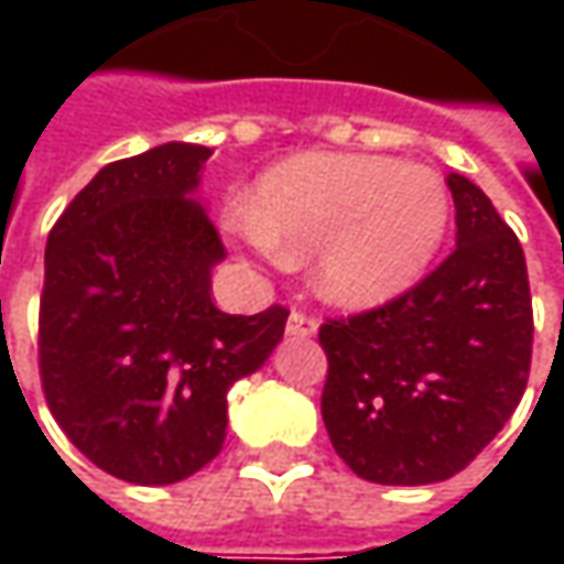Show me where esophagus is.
<instances>
[{"label":"esophagus","instance_id":"esophagus-1","mask_svg":"<svg viewBox=\"0 0 564 564\" xmlns=\"http://www.w3.org/2000/svg\"><path fill=\"white\" fill-rule=\"evenodd\" d=\"M316 329H319L316 316L304 314V311H294V314L289 316V326H285V333L294 338H311L316 336Z\"/></svg>","mask_w":564,"mask_h":564}]
</instances>
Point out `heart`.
Masks as SVG:
<instances>
[{
  "label": "heart",
  "instance_id": "heart-1",
  "mask_svg": "<svg viewBox=\"0 0 564 564\" xmlns=\"http://www.w3.org/2000/svg\"><path fill=\"white\" fill-rule=\"evenodd\" d=\"M448 223L436 172L379 156L304 153L272 165L253 206L235 204L226 226L263 257L311 253L319 292L370 307L426 270Z\"/></svg>",
  "mask_w": 564,
  "mask_h": 564
}]
</instances>
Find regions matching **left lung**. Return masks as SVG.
Returning <instances> with one entry per match:
<instances>
[{"instance_id": "obj_1", "label": "left lung", "mask_w": 564, "mask_h": 564, "mask_svg": "<svg viewBox=\"0 0 564 564\" xmlns=\"http://www.w3.org/2000/svg\"><path fill=\"white\" fill-rule=\"evenodd\" d=\"M455 250L414 289L326 319L323 423L338 458L386 487L465 470L528 389L533 311L528 263L489 197L448 175Z\"/></svg>"}]
</instances>
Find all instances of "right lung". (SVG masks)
I'll use <instances>...</instances> for the list:
<instances>
[{"label":"right lung","instance_id":"1","mask_svg":"<svg viewBox=\"0 0 564 564\" xmlns=\"http://www.w3.org/2000/svg\"><path fill=\"white\" fill-rule=\"evenodd\" d=\"M209 147L163 143L99 169L46 241L40 379L55 423L106 474L163 487L226 443L228 389L263 367L289 311L223 314L226 257L191 194Z\"/></svg>","mask_w":564,"mask_h":564}]
</instances>
